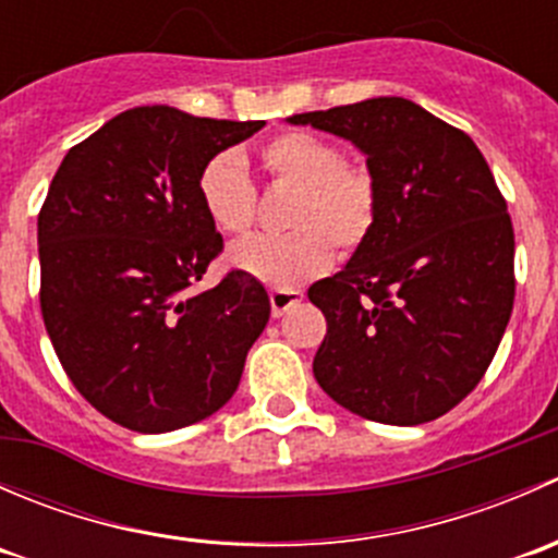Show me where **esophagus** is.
Listing matches in <instances>:
<instances>
[{"label":"esophagus","instance_id":"1","mask_svg":"<svg viewBox=\"0 0 558 558\" xmlns=\"http://www.w3.org/2000/svg\"><path fill=\"white\" fill-rule=\"evenodd\" d=\"M302 302V291L296 289H272L269 291V305H272V315L280 318L286 311H291L294 305Z\"/></svg>","mask_w":558,"mask_h":558}]
</instances>
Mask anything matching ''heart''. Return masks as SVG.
<instances>
[{"instance_id": "1", "label": "heart", "mask_w": 558, "mask_h": 558, "mask_svg": "<svg viewBox=\"0 0 558 558\" xmlns=\"http://www.w3.org/2000/svg\"><path fill=\"white\" fill-rule=\"evenodd\" d=\"M264 172L294 196L286 210L289 234L253 238L234 245L227 262L240 272L294 289L331 267L337 251H356L373 234L380 210L375 174L362 165H345V156L313 132H286L258 148ZM202 210L227 238H245L256 221V189L245 161L232 150L213 156L196 178Z\"/></svg>"}]
</instances>
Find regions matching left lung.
Here are the masks:
<instances>
[{
  "label": "left lung",
  "instance_id": "obj_1",
  "mask_svg": "<svg viewBox=\"0 0 558 558\" xmlns=\"http://www.w3.org/2000/svg\"><path fill=\"white\" fill-rule=\"evenodd\" d=\"M348 140L380 191L373 234L307 296L318 386L378 424L440 418L481 384L513 313V223L477 145L402 97L286 118Z\"/></svg>",
  "mask_w": 558,
  "mask_h": 558
}]
</instances>
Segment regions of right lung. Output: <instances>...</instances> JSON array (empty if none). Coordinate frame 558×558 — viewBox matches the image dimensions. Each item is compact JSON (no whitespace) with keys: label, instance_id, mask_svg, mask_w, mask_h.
I'll return each instance as SVG.
<instances>
[{"label":"right lung","instance_id":"obj_1","mask_svg":"<svg viewBox=\"0 0 558 558\" xmlns=\"http://www.w3.org/2000/svg\"><path fill=\"white\" fill-rule=\"evenodd\" d=\"M262 126L134 107L53 174L37 218L45 329L77 391L126 429L161 435L221 410L267 326V291L240 269L191 291L223 247L196 178Z\"/></svg>","mask_w":558,"mask_h":558}]
</instances>
